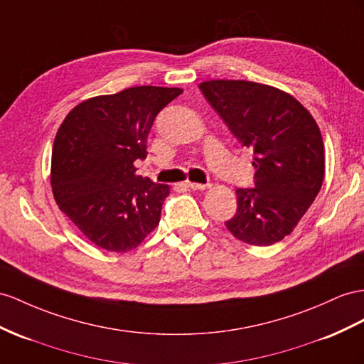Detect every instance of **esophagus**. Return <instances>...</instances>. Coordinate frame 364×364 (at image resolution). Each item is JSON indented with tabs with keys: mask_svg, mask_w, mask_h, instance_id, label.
Returning a JSON list of instances; mask_svg holds the SVG:
<instances>
[{
	"mask_svg": "<svg viewBox=\"0 0 364 364\" xmlns=\"http://www.w3.org/2000/svg\"><path fill=\"white\" fill-rule=\"evenodd\" d=\"M186 186H188V188H191V189H193V191H204V189H208V188H209V184L192 183V181H188V183H186Z\"/></svg>",
	"mask_w": 364,
	"mask_h": 364,
	"instance_id": "obj_1",
	"label": "esophagus"
}]
</instances>
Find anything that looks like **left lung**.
<instances>
[{
  "instance_id": "left-lung-1",
  "label": "left lung",
  "mask_w": 364,
  "mask_h": 364,
  "mask_svg": "<svg viewBox=\"0 0 364 364\" xmlns=\"http://www.w3.org/2000/svg\"><path fill=\"white\" fill-rule=\"evenodd\" d=\"M200 90L238 141L254 152L255 188L237 189V213L226 228L247 245L278 243L321 189L324 144L318 124L300 101L272 86L210 80Z\"/></svg>"
}]
</instances>
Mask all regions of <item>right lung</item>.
<instances>
[{"instance_id":"right-lung-1","label":"right lung","mask_w":364,"mask_h":364,"mask_svg":"<svg viewBox=\"0 0 364 364\" xmlns=\"http://www.w3.org/2000/svg\"><path fill=\"white\" fill-rule=\"evenodd\" d=\"M183 89L138 86L80 102L52 151L55 201L93 245L129 252L158 226L171 188L136 175L154 119Z\"/></svg>"}]
</instances>
